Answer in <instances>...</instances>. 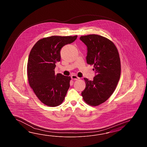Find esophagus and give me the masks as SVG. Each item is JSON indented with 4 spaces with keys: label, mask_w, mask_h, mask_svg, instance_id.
<instances>
[{
    "label": "esophagus",
    "mask_w": 147,
    "mask_h": 147,
    "mask_svg": "<svg viewBox=\"0 0 147 147\" xmlns=\"http://www.w3.org/2000/svg\"><path fill=\"white\" fill-rule=\"evenodd\" d=\"M71 77V79H72V80H78V79H80L79 77H78L76 75H72Z\"/></svg>",
    "instance_id": "1"
}]
</instances>
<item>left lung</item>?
<instances>
[{"instance_id":"left-lung-1","label":"left lung","mask_w":147,"mask_h":147,"mask_svg":"<svg viewBox=\"0 0 147 147\" xmlns=\"http://www.w3.org/2000/svg\"><path fill=\"white\" fill-rule=\"evenodd\" d=\"M87 47L88 64L94 65L92 81L84 78L86 88L81 92L84 101L97 106L105 102L116 89L121 75L119 53L115 44L106 38L89 34L80 38Z\"/></svg>"}]
</instances>
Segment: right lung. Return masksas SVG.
Masks as SVG:
<instances>
[{
    "label": "right lung",
    "instance_id": "obj_1",
    "mask_svg": "<svg viewBox=\"0 0 147 147\" xmlns=\"http://www.w3.org/2000/svg\"><path fill=\"white\" fill-rule=\"evenodd\" d=\"M77 38V36L44 38L38 41L29 53V84L38 98L48 106L60 105L69 89L70 77L55 75V63L60 61L62 47L72 43Z\"/></svg>",
    "mask_w": 147,
    "mask_h": 147
}]
</instances>
